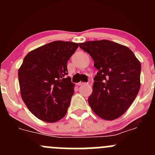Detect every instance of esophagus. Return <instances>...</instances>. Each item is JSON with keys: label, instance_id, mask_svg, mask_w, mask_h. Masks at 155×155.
<instances>
[{"label": "esophagus", "instance_id": "34e87169", "mask_svg": "<svg viewBox=\"0 0 155 155\" xmlns=\"http://www.w3.org/2000/svg\"><path fill=\"white\" fill-rule=\"evenodd\" d=\"M85 84H87V83H86V82H79V83H77V85L78 86H79V85H85Z\"/></svg>", "mask_w": 155, "mask_h": 155}]
</instances>
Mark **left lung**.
<instances>
[{
    "instance_id": "8db88e82",
    "label": "left lung",
    "mask_w": 155,
    "mask_h": 155,
    "mask_svg": "<svg viewBox=\"0 0 155 155\" xmlns=\"http://www.w3.org/2000/svg\"><path fill=\"white\" fill-rule=\"evenodd\" d=\"M98 70L87 101L100 118L112 121L130 107L140 88L141 64L129 48L107 40L79 43Z\"/></svg>"
}]
</instances>
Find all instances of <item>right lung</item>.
Returning a JSON list of instances; mask_svg holds the SVG:
<instances>
[{"label":"right lung","mask_w":155,"mask_h":155,"mask_svg":"<svg viewBox=\"0 0 155 155\" xmlns=\"http://www.w3.org/2000/svg\"><path fill=\"white\" fill-rule=\"evenodd\" d=\"M79 47L68 41L51 42L30 51L18 76L20 92L30 112L43 121L56 122L64 117L74 93L67 64Z\"/></svg>","instance_id":"1"}]
</instances>
